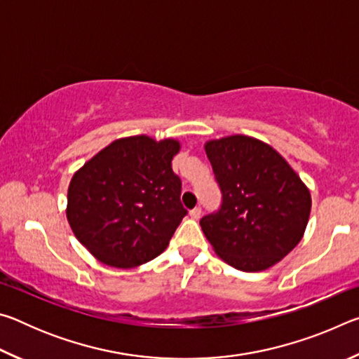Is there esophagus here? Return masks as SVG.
I'll return each mask as SVG.
<instances>
[{
  "mask_svg": "<svg viewBox=\"0 0 359 359\" xmlns=\"http://www.w3.org/2000/svg\"><path fill=\"white\" fill-rule=\"evenodd\" d=\"M201 214H203L201 208H194L193 210H190V217H191V218H194V220H198V218L201 217Z\"/></svg>",
  "mask_w": 359,
  "mask_h": 359,
  "instance_id": "esophagus-1",
  "label": "esophagus"
}]
</instances>
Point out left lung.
Returning <instances> with one entry per match:
<instances>
[{"label": "left lung", "mask_w": 359, "mask_h": 359, "mask_svg": "<svg viewBox=\"0 0 359 359\" xmlns=\"http://www.w3.org/2000/svg\"><path fill=\"white\" fill-rule=\"evenodd\" d=\"M222 205L201 228L224 263L244 272L277 264L302 239L312 199L293 168L271 145L234 135L204 145Z\"/></svg>", "instance_id": "left-lung-1"}]
</instances>
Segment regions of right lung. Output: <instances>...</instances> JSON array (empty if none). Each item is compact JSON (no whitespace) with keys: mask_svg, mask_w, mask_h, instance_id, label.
I'll list each match as a JSON object with an SVG mask.
<instances>
[{"mask_svg":"<svg viewBox=\"0 0 359 359\" xmlns=\"http://www.w3.org/2000/svg\"><path fill=\"white\" fill-rule=\"evenodd\" d=\"M175 139H117L72 175L69 226L101 263L128 269L165 252L187 215L171 161Z\"/></svg>","mask_w":359,"mask_h":359,"instance_id":"1","label":"right lung"}]
</instances>
